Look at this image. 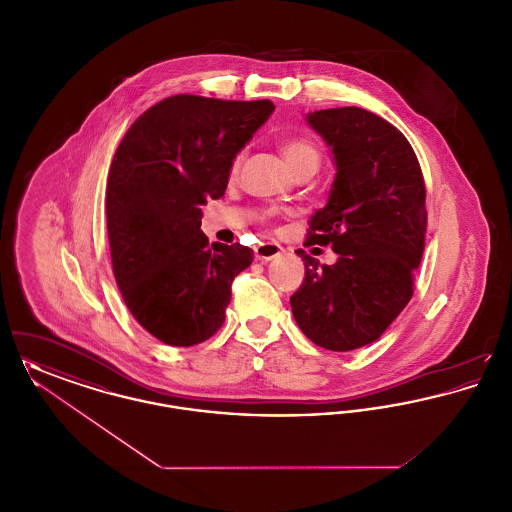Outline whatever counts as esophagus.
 Segmentation results:
<instances>
[{"label": "esophagus", "instance_id": "1", "mask_svg": "<svg viewBox=\"0 0 512 512\" xmlns=\"http://www.w3.org/2000/svg\"><path fill=\"white\" fill-rule=\"evenodd\" d=\"M282 253H284V247H282V245L272 244V242H263V244H259L255 247V259H257V261H270V259L282 255Z\"/></svg>", "mask_w": 512, "mask_h": 512}]
</instances>
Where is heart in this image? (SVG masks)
Listing matches in <instances>:
<instances>
[{
    "label": "heart",
    "mask_w": 512,
    "mask_h": 512,
    "mask_svg": "<svg viewBox=\"0 0 512 512\" xmlns=\"http://www.w3.org/2000/svg\"><path fill=\"white\" fill-rule=\"evenodd\" d=\"M282 153L292 167L293 172L305 171V169H315L317 171L320 165V151L318 147L307 140V138H292L282 146ZM242 157L234 161V169H238Z\"/></svg>",
    "instance_id": "1"
}]
</instances>
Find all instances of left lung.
I'll list each match as a JSON object with an SVG mask.
<instances>
[{
    "instance_id": "8db88e82",
    "label": "left lung",
    "mask_w": 512,
    "mask_h": 512,
    "mask_svg": "<svg viewBox=\"0 0 512 512\" xmlns=\"http://www.w3.org/2000/svg\"><path fill=\"white\" fill-rule=\"evenodd\" d=\"M307 122L332 147L336 180L305 245H332L334 265L303 249L305 280L290 297L301 332L330 351L378 340L411 301L426 238V188L409 140L361 107L322 109Z\"/></svg>"
}]
</instances>
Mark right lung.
<instances>
[{
    "instance_id": "right-lung-1",
    "label": "right lung",
    "mask_w": 512,
    "mask_h": 512,
    "mask_svg": "<svg viewBox=\"0 0 512 512\" xmlns=\"http://www.w3.org/2000/svg\"><path fill=\"white\" fill-rule=\"evenodd\" d=\"M274 111L270 99L178 94L140 115L107 178V234L122 299L151 336L190 347L217 334L244 245L209 244L201 205L219 199L232 163Z\"/></svg>"
}]
</instances>
